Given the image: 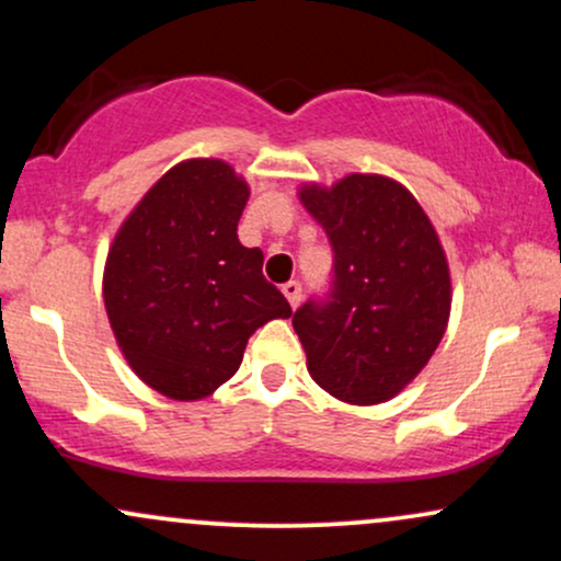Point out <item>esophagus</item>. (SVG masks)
Instances as JSON below:
<instances>
[{
  "instance_id": "obj_1",
  "label": "esophagus",
  "mask_w": 561,
  "mask_h": 561,
  "mask_svg": "<svg viewBox=\"0 0 561 561\" xmlns=\"http://www.w3.org/2000/svg\"><path fill=\"white\" fill-rule=\"evenodd\" d=\"M282 293H285V298L289 300V306L298 308V302H300V293H302L300 282H287V285H282Z\"/></svg>"
}]
</instances>
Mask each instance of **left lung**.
I'll return each mask as SVG.
<instances>
[{"label": "left lung", "instance_id": "left-lung-1", "mask_svg": "<svg viewBox=\"0 0 561 561\" xmlns=\"http://www.w3.org/2000/svg\"><path fill=\"white\" fill-rule=\"evenodd\" d=\"M298 197L334 250L330 300L293 317L308 375L343 403L390 401L446 334L450 272L440 237L416 197L382 173L308 182Z\"/></svg>", "mask_w": 561, "mask_h": 561}]
</instances>
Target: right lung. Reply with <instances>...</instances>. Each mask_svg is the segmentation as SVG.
Segmentation results:
<instances>
[{
  "instance_id": "1",
  "label": "right lung",
  "mask_w": 561,
  "mask_h": 561,
  "mask_svg": "<svg viewBox=\"0 0 561 561\" xmlns=\"http://www.w3.org/2000/svg\"><path fill=\"white\" fill-rule=\"evenodd\" d=\"M250 186L227 160L190 158L158 179L115 231L102 298L126 364L171 401L214 396L240 369L250 334L289 319L263 253L237 224Z\"/></svg>"
}]
</instances>
